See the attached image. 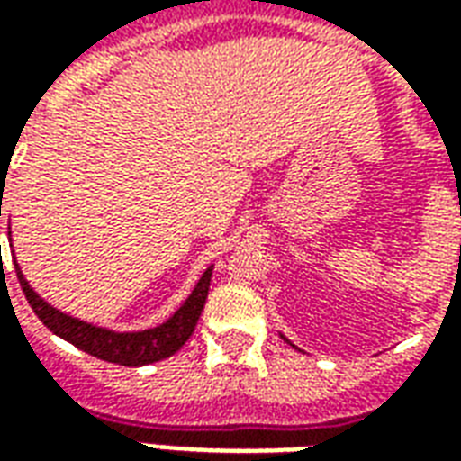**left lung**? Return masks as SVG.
<instances>
[{
  "mask_svg": "<svg viewBox=\"0 0 461 461\" xmlns=\"http://www.w3.org/2000/svg\"><path fill=\"white\" fill-rule=\"evenodd\" d=\"M281 339H284V336H281ZM284 340H286V343H291V340H289V339H284ZM291 346H294V343H291ZM294 348H296V346H294Z\"/></svg>",
  "mask_w": 461,
  "mask_h": 461,
  "instance_id": "8db88e82",
  "label": "left lung"
}]
</instances>
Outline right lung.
Wrapping results in <instances>:
<instances>
[{
    "instance_id": "obj_1",
    "label": "right lung",
    "mask_w": 461,
    "mask_h": 461,
    "mask_svg": "<svg viewBox=\"0 0 461 461\" xmlns=\"http://www.w3.org/2000/svg\"><path fill=\"white\" fill-rule=\"evenodd\" d=\"M0 217H2V194H0ZM2 249V247H0ZM16 276L22 284L29 306L34 309V313L41 319L46 329L56 333L59 339L68 340L71 346L81 348L88 356L101 357L108 363H118V366L128 367H140L165 360V357L175 356L180 350L187 339L192 336V330L200 321V313L204 309V301H207V291H210L212 281V267L204 269V274L197 281V286L192 289V294L185 299L180 309L172 313L170 319L155 326V329L145 330H111L94 326V323H86L81 319H74L64 311L54 309L49 301H44L36 294L29 281L24 279V274L19 269V264L14 259Z\"/></svg>"
}]
</instances>
